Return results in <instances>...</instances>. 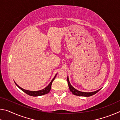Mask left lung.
I'll list each match as a JSON object with an SVG mask.
<instances>
[{
    "mask_svg": "<svg viewBox=\"0 0 120 120\" xmlns=\"http://www.w3.org/2000/svg\"><path fill=\"white\" fill-rule=\"evenodd\" d=\"M67 81H68V84L69 86V89L70 90L71 92H72V93L75 95H77V96H85V97H89V96H91L92 95H94L95 94L98 92L99 90H100V89H99L98 90L95 91V92H90V93H86V92H80L78 90H77L76 89H75L74 87H73L70 84V83L69 82V80L68 78V76L67 77Z\"/></svg>",
    "mask_w": 120,
    "mask_h": 120,
    "instance_id": "obj_1",
    "label": "left lung"
}]
</instances>
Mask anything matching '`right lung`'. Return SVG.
<instances>
[{
  "mask_svg": "<svg viewBox=\"0 0 120 120\" xmlns=\"http://www.w3.org/2000/svg\"><path fill=\"white\" fill-rule=\"evenodd\" d=\"M56 75L53 79L52 80L51 82H50V83L49 84L48 86L47 87H46L45 88L42 89V90H38V91H30V90H25V89H24L23 88L20 87L19 85H17L15 83V84L17 85V86L19 87V88L21 89L22 91H23L24 93H25L26 94H27V95H30V96H41V95H43L48 94V93H49V92L51 90V85H52V83L53 82V81L54 80V79H55L56 77Z\"/></svg>",
  "mask_w": 120,
  "mask_h": 120,
  "instance_id": "obj_1",
  "label": "right lung"
}]
</instances>
